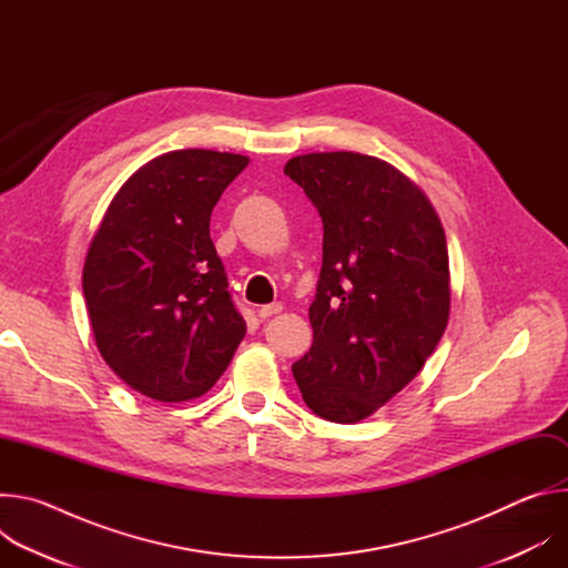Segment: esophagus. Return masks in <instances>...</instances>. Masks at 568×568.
Masks as SVG:
<instances>
[{
	"label": "esophagus",
	"mask_w": 568,
	"mask_h": 568,
	"mask_svg": "<svg viewBox=\"0 0 568 568\" xmlns=\"http://www.w3.org/2000/svg\"><path fill=\"white\" fill-rule=\"evenodd\" d=\"M281 310H283L281 303H270V305H261V307L256 310V314H258L261 318H267V316H272V314H278Z\"/></svg>",
	"instance_id": "esophagus-1"
}]
</instances>
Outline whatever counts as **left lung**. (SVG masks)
<instances>
[{"instance_id":"left-lung-1","label":"left lung","mask_w":568,"mask_h":568,"mask_svg":"<svg viewBox=\"0 0 568 568\" xmlns=\"http://www.w3.org/2000/svg\"><path fill=\"white\" fill-rule=\"evenodd\" d=\"M285 175L323 222L314 342L292 373L318 418L359 423L423 371L447 328L445 231L425 193L377 156L301 154Z\"/></svg>"}]
</instances>
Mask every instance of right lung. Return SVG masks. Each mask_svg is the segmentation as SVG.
<instances>
[{"mask_svg": "<svg viewBox=\"0 0 568 568\" xmlns=\"http://www.w3.org/2000/svg\"><path fill=\"white\" fill-rule=\"evenodd\" d=\"M247 156L173 150L114 195L92 240L83 294L97 346L134 390L159 402L206 393L247 323L211 240V213Z\"/></svg>", "mask_w": 568, "mask_h": 568, "instance_id": "1", "label": "right lung"}]
</instances>
